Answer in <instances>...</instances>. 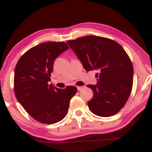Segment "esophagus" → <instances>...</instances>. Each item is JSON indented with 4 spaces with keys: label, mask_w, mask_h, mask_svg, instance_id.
Returning a JSON list of instances; mask_svg holds the SVG:
<instances>
[{
    "label": "esophagus",
    "mask_w": 152,
    "mask_h": 152,
    "mask_svg": "<svg viewBox=\"0 0 152 152\" xmlns=\"http://www.w3.org/2000/svg\"><path fill=\"white\" fill-rule=\"evenodd\" d=\"M83 88V86H77V90L78 91H81Z\"/></svg>",
    "instance_id": "obj_1"
}]
</instances>
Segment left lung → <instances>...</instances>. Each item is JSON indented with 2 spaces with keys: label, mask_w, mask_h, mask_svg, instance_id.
Here are the masks:
<instances>
[{
  "label": "left lung",
  "mask_w": 152,
  "mask_h": 152,
  "mask_svg": "<svg viewBox=\"0 0 152 152\" xmlns=\"http://www.w3.org/2000/svg\"><path fill=\"white\" fill-rule=\"evenodd\" d=\"M87 71L96 70L97 83L87 85L94 92L88 102L91 112L108 117L125 105L133 85L134 69L124 49L107 38L87 36L68 41Z\"/></svg>",
  "instance_id": "left-lung-1"
}]
</instances>
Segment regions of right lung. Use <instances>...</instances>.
<instances>
[{
	"label": "right lung",
	"instance_id": "right-lung-1",
	"mask_svg": "<svg viewBox=\"0 0 152 152\" xmlns=\"http://www.w3.org/2000/svg\"><path fill=\"white\" fill-rule=\"evenodd\" d=\"M69 48L64 42L41 43L27 50L15 66V97L28 114L41 123L52 124L62 120L77 91L74 86L60 89L48 83L54 60Z\"/></svg>",
	"mask_w": 152,
	"mask_h": 152
}]
</instances>
